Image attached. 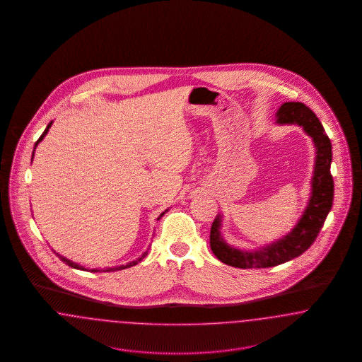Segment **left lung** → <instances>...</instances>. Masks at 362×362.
Returning <instances> with one entry per match:
<instances>
[{
	"label": "left lung",
	"mask_w": 362,
	"mask_h": 362,
	"mask_svg": "<svg viewBox=\"0 0 362 362\" xmlns=\"http://www.w3.org/2000/svg\"><path fill=\"white\" fill-rule=\"evenodd\" d=\"M276 124H297L312 138L315 164L310 179V197L301 217L292 230L281 239L260 245L255 250H243L228 244L221 233L224 216L217 214L210 229V248L216 258L239 269L274 267L300 257L317 238L332 206L334 180L329 173L332 161L331 141L317 117L305 104L285 102L276 114Z\"/></svg>",
	"instance_id": "8db88e82"
}]
</instances>
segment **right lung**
<instances>
[{"mask_svg":"<svg viewBox=\"0 0 362 362\" xmlns=\"http://www.w3.org/2000/svg\"><path fill=\"white\" fill-rule=\"evenodd\" d=\"M52 122H50V123L47 124L46 130L43 132V134H42V136L39 137V139H37V141L35 142L34 152L35 149H36V146H37V144H39V142H40V141H42L43 138L46 137V134L49 133V129L52 127ZM34 152H33V158H34ZM168 210H170V209L164 210V211H163V213H161V214L158 216L157 221H158V220H160V218H161V217H163V216H164V214H165V213H167ZM148 250H149V248H148ZM148 250H146V251H145V252H144V254H142L141 257H138V258L136 259V260H133V262H129V263H126V264H121V266H112V267H105V269H90V272H92V273H100V272H117V270H123V269H129V267H132V266H136V264H138V263H139V262H141L142 259L145 258V257L148 255ZM54 252H55V251H54ZM57 255H58V258H61V260H62V262H65V263H66L68 266H70V267H73V269H77V270H84V272H88V269H86V267H84V266H81V264H78V263H76V262H73V260H70V259L65 258V257H62V255H61V254H58V252H57Z\"/></svg>","mask_w":362,"mask_h":362,"instance_id":"1","label":"right lung"}]
</instances>
